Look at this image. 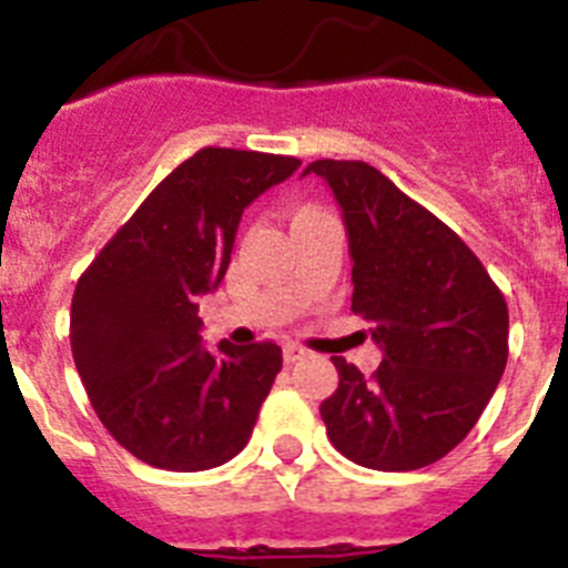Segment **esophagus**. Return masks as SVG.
Masks as SVG:
<instances>
[{
	"instance_id": "esophagus-1",
	"label": "esophagus",
	"mask_w": 568,
	"mask_h": 568,
	"mask_svg": "<svg viewBox=\"0 0 568 568\" xmlns=\"http://www.w3.org/2000/svg\"><path fill=\"white\" fill-rule=\"evenodd\" d=\"M307 358V349L298 344H284V361L287 364H295V361H304Z\"/></svg>"
}]
</instances>
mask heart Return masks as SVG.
<instances>
[{"instance_id": "1", "label": "heart", "mask_w": 568, "mask_h": 568, "mask_svg": "<svg viewBox=\"0 0 568 568\" xmlns=\"http://www.w3.org/2000/svg\"><path fill=\"white\" fill-rule=\"evenodd\" d=\"M301 213H313V210H298V215H301Z\"/></svg>"}]
</instances>
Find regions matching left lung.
<instances>
[{"instance_id": "8db88e82", "label": "left lung", "mask_w": 568, "mask_h": 568, "mask_svg": "<svg viewBox=\"0 0 568 568\" xmlns=\"http://www.w3.org/2000/svg\"><path fill=\"white\" fill-rule=\"evenodd\" d=\"M344 213L353 313L373 324L384 361L369 378L335 355L338 389L321 404L327 435L366 469L413 471L453 453L489 404L509 310L480 258L381 170L318 159Z\"/></svg>"}]
</instances>
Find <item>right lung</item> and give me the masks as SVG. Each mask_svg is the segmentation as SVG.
I'll list each match as a JSON object with an SVG mask.
<instances>
[{
    "instance_id": "obj_1",
    "label": "right lung",
    "mask_w": 568,
    "mask_h": 568,
    "mask_svg": "<svg viewBox=\"0 0 568 568\" xmlns=\"http://www.w3.org/2000/svg\"><path fill=\"white\" fill-rule=\"evenodd\" d=\"M298 164L293 155L202 148L79 278L73 361L104 429L144 464L202 471L247 446L281 346L222 341L207 353L199 298L222 284L244 207Z\"/></svg>"
}]
</instances>
